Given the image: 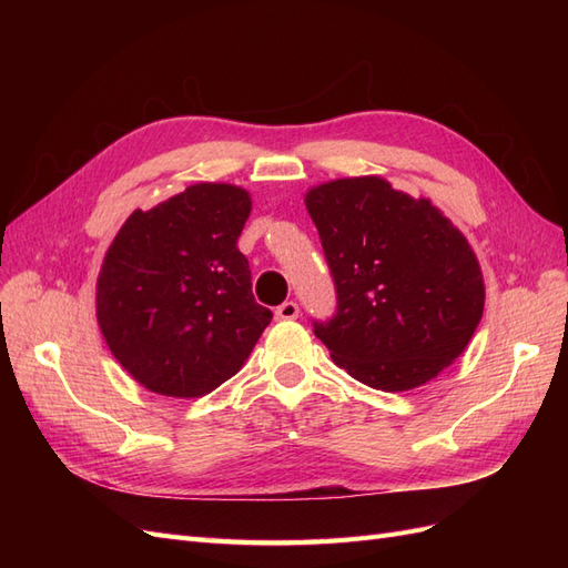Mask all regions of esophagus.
<instances>
[{
    "label": "esophagus",
    "mask_w": 568,
    "mask_h": 568,
    "mask_svg": "<svg viewBox=\"0 0 568 568\" xmlns=\"http://www.w3.org/2000/svg\"><path fill=\"white\" fill-rule=\"evenodd\" d=\"M274 317H277V320H296L298 317V305L294 301H286L277 307V311H274Z\"/></svg>",
    "instance_id": "obj_1"
}]
</instances>
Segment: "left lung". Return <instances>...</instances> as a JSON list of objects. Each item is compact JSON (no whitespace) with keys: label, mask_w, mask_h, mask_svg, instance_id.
I'll list each match as a JSON object with an SVG mask.
<instances>
[{"label":"left lung","mask_w":568,"mask_h":568,"mask_svg":"<svg viewBox=\"0 0 568 568\" xmlns=\"http://www.w3.org/2000/svg\"><path fill=\"white\" fill-rule=\"evenodd\" d=\"M305 209L336 282L338 313L315 324L334 363L386 393L448 369L486 305L478 257L453 220L379 175L315 184Z\"/></svg>","instance_id":"left-lung-1"}]
</instances>
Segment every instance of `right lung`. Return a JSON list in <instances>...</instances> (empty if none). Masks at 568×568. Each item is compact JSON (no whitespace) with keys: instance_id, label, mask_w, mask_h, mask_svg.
<instances>
[{"instance_id":"add662e5","label":"right lung","mask_w":568,"mask_h":568,"mask_svg":"<svg viewBox=\"0 0 568 568\" xmlns=\"http://www.w3.org/2000/svg\"><path fill=\"white\" fill-rule=\"evenodd\" d=\"M253 201L244 186L196 182L134 211L97 277V322L136 384L201 398L244 367L272 320L236 248Z\"/></svg>"}]
</instances>
